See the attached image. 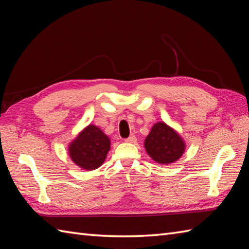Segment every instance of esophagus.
Returning a JSON list of instances; mask_svg holds the SVG:
<instances>
[{
  "instance_id": "1",
  "label": "esophagus",
  "mask_w": 249,
  "mask_h": 249,
  "mask_svg": "<svg viewBox=\"0 0 249 249\" xmlns=\"http://www.w3.org/2000/svg\"><path fill=\"white\" fill-rule=\"evenodd\" d=\"M125 142H127V143H136L137 142V138L135 136H130V137L125 139Z\"/></svg>"
}]
</instances>
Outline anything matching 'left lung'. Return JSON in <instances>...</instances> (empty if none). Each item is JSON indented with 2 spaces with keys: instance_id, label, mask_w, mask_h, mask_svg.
<instances>
[{
  "instance_id": "8db88e82",
  "label": "left lung",
  "mask_w": 249,
  "mask_h": 249,
  "mask_svg": "<svg viewBox=\"0 0 249 249\" xmlns=\"http://www.w3.org/2000/svg\"><path fill=\"white\" fill-rule=\"evenodd\" d=\"M144 146L156 162L161 164L174 162L184 152V143L181 138L174 129L161 122L153 126Z\"/></svg>"
}]
</instances>
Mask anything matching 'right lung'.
<instances>
[{"instance_id": "add662e5", "label": "right lung", "mask_w": 249, "mask_h": 249, "mask_svg": "<svg viewBox=\"0 0 249 249\" xmlns=\"http://www.w3.org/2000/svg\"><path fill=\"white\" fill-rule=\"evenodd\" d=\"M110 140L94 125H89L71 143V159L85 170H95L105 161Z\"/></svg>"}]
</instances>
